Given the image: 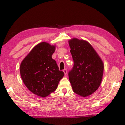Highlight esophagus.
Here are the masks:
<instances>
[{
  "label": "esophagus",
  "instance_id": "obj_1",
  "mask_svg": "<svg viewBox=\"0 0 125 125\" xmlns=\"http://www.w3.org/2000/svg\"><path fill=\"white\" fill-rule=\"evenodd\" d=\"M63 72H64V74H67V73H68V71H67V69H64L63 70Z\"/></svg>",
  "mask_w": 125,
  "mask_h": 125
}]
</instances>
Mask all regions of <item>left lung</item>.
<instances>
[{
	"label": "left lung",
	"instance_id": "1",
	"mask_svg": "<svg viewBox=\"0 0 125 125\" xmlns=\"http://www.w3.org/2000/svg\"><path fill=\"white\" fill-rule=\"evenodd\" d=\"M74 65L69 72V79L73 92L87 97L96 91L101 83L104 63L91 44L73 38L69 40Z\"/></svg>",
	"mask_w": 125,
	"mask_h": 125
}]
</instances>
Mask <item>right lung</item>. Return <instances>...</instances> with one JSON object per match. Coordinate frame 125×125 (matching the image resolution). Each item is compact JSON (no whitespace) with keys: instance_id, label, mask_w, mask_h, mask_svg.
I'll return each instance as SVG.
<instances>
[{"instance_id":"1","label":"right lung","mask_w":125,"mask_h":125,"mask_svg":"<svg viewBox=\"0 0 125 125\" xmlns=\"http://www.w3.org/2000/svg\"><path fill=\"white\" fill-rule=\"evenodd\" d=\"M55 46L46 42L35 46L20 64L24 83L32 93L45 97L55 91L64 73L52 58Z\"/></svg>"}]
</instances>
